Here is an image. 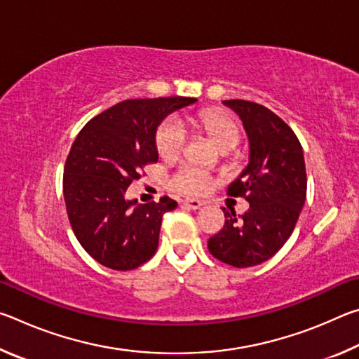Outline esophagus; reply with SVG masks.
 <instances>
[{"instance_id":"34e87169","label":"esophagus","mask_w":359,"mask_h":359,"mask_svg":"<svg viewBox=\"0 0 359 359\" xmlns=\"http://www.w3.org/2000/svg\"><path fill=\"white\" fill-rule=\"evenodd\" d=\"M180 204L182 205H185V208H188V209H193V210H196V209H199L201 208V205L204 204L203 201H199V199H184V201H180Z\"/></svg>"}]
</instances>
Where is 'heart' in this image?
Wrapping results in <instances>:
<instances>
[{"instance_id": "heart-1", "label": "heart", "mask_w": 359, "mask_h": 359, "mask_svg": "<svg viewBox=\"0 0 359 359\" xmlns=\"http://www.w3.org/2000/svg\"><path fill=\"white\" fill-rule=\"evenodd\" d=\"M196 123L204 128L215 139V142L223 145L239 142V128L233 120L224 115L212 111H204L196 117ZM187 142V130L182 120L177 117H169L160 125L156 131V149L161 156L174 158L180 155ZM175 190L188 194H201L210 190L214 179L209 172L193 166H182L171 180Z\"/></svg>"}]
</instances>
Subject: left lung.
Segmentation results:
<instances>
[{
  "mask_svg": "<svg viewBox=\"0 0 359 359\" xmlns=\"http://www.w3.org/2000/svg\"><path fill=\"white\" fill-rule=\"evenodd\" d=\"M239 115L248 137V165L228 187L250 203L244 215L224 212V226L208 242L212 257L234 267L264 263L293 233L306 201L302 147L293 130L269 109L244 100L223 101Z\"/></svg>",
  "mask_w": 359,
  "mask_h": 359,
  "instance_id": "8db88e82",
  "label": "left lung"
}]
</instances>
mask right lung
I'll return each mask as SVG.
<instances>
[{"label": "right lung", "mask_w": 359, "mask_h": 359, "mask_svg": "<svg viewBox=\"0 0 359 359\" xmlns=\"http://www.w3.org/2000/svg\"><path fill=\"white\" fill-rule=\"evenodd\" d=\"M196 98L126 100L96 115L79 133L65 165L63 193L69 223L90 257L115 271H130L154 257L161 218L177 203L137 204L126 188L158 161L156 130L169 114Z\"/></svg>", "instance_id": "1"}]
</instances>
